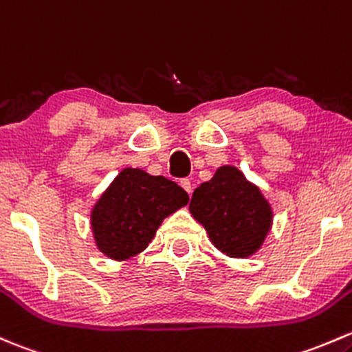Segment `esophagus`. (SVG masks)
I'll list each match as a JSON object with an SVG mask.
<instances>
[{
	"label": "esophagus",
	"instance_id": "1",
	"mask_svg": "<svg viewBox=\"0 0 352 352\" xmlns=\"http://www.w3.org/2000/svg\"><path fill=\"white\" fill-rule=\"evenodd\" d=\"M180 186L184 187V190H186L187 194H190V192H192V184H190V180H188V179L180 180Z\"/></svg>",
	"mask_w": 352,
	"mask_h": 352
}]
</instances>
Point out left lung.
Segmentation results:
<instances>
[{
	"instance_id": "left-lung-1",
	"label": "left lung",
	"mask_w": 352,
	"mask_h": 352,
	"mask_svg": "<svg viewBox=\"0 0 352 352\" xmlns=\"http://www.w3.org/2000/svg\"><path fill=\"white\" fill-rule=\"evenodd\" d=\"M188 210L229 258L253 256L272 231V204L234 165L219 166L212 179L195 188Z\"/></svg>"
}]
</instances>
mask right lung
I'll use <instances>...</instances> for the list:
<instances>
[{
  "label": "right lung",
  "instance_id": "add662e5",
  "mask_svg": "<svg viewBox=\"0 0 352 352\" xmlns=\"http://www.w3.org/2000/svg\"><path fill=\"white\" fill-rule=\"evenodd\" d=\"M187 202V192L172 180L126 166L92 206L96 246L111 260H129L151 243L165 217Z\"/></svg>",
  "mask_w": 352,
  "mask_h": 352
}]
</instances>
